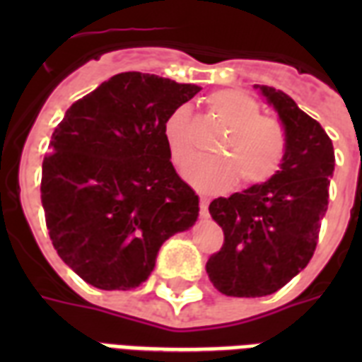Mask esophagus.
Masks as SVG:
<instances>
[{
  "instance_id": "1",
  "label": "esophagus",
  "mask_w": 362,
  "mask_h": 362,
  "mask_svg": "<svg viewBox=\"0 0 362 362\" xmlns=\"http://www.w3.org/2000/svg\"><path fill=\"white\" fill-rule=\"evenodd\" d=\"M201 216H203V218H206V216H209V199L206 197H201Z\"/></svg>"
}]
</instances>
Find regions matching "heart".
Wrapping results in <instances>:
<instances>
[{"instance_id": "obj_1", "label": "heart", "mask_w": 362, "mask_h": 362, "mask_svg": "<svg viewBox=\"0 0 362 362\" xmlns=\"http://www.w3.org/2000/svg\"><path fill=\"white\" fill-rule=\"evenodd\" d=\"M210 118L227 131L218 146V159H199L184 170L195 189L220 193L240 180L257 186L281 169L287 153V133L276 118L261 116V107L240 90H220L206 99ZM163 136L170 161L184 167L195 158L197 144L192 131V110L176 107L165 120Z\"/></svg>"}]
</instances>
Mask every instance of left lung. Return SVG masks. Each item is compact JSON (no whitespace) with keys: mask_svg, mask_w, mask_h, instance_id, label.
<instances>
[{"mask_svg":"<svg viewBox=\"0 0 362 362\" xmlns=\"http://www.w3.org/2000/svg\"><path fill=\"white\" fill-rule=\"evenodd\" d=\"M255 90L278 112L287 153L270 180L210 203L226 240L209 259L206 272L227 297L272 295L310 263L334 170L332 141L320 122L281 90L259 84Z\"/></svg>","mask_w":362,"mask_h":362,"instance_id":"8db88e82","label":"left lung"}]
</instances>
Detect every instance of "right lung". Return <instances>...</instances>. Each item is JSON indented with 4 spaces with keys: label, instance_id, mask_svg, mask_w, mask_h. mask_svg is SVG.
<instances>
[{
    "label": "right lung",
    "instance_id": "right-lung-1",
    "mask_svg": "<svg viewBox=\"0 0 362 362\" xmlns=\"http://www.w3.org/2000/svg\"><path fill=\"white\" fill-rule=\"evenodd\" d=\"M199 90L120 73L71 105L54 129L41 178L48 235L90 286L139 287L161 244L197 221L199 197L170 163L163 125Z\"/></svg>",
    "mask_w": 362,
    "mask_h": 362
}]
</instances>
